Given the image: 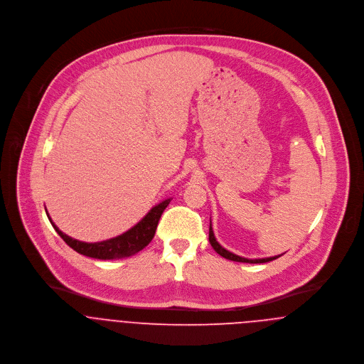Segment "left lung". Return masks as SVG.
Segmentation results:
<instances>
[{
    "mask_svg": "<svg viewBox=\"0 0 364 364\" xmlns=\"http://www.w3.org/2000/svg\"><path fill=\"white\" fill-rule=\"evenodd\" d=\"M208 241H210V244H211V247H213V250L218 254V255H221L223 258H225V259L234 260V262H244V263H264V262H270V260L277 259L279 257H282V255H277V257H270V258H262V259H247V258H242V257H238V255H235V254H232V252H230V251H227V250H224L218 242H217V240H215V237H214V232H213V228H211V221H210V228H208Z\"/></svg>",
    "mask_w": 364,
    "mask_h": 364,
    "instance_id": "1",
    "label": "left lung"
}]
</instances>
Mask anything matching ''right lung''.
I'll list each match as a JSON object with an SVG mask.
<instances>
[{
  "mask_svg": "<svg viewBox=\"0 0 364 364\" xmlns=\"http://www.w3.org/2000/svg\"><path fill=\"white\" fill-rule=\"evenodd\" d=\"M169 202L171 199H166L154 206L141 218V221H139L134 227H132L129 231L123 232L122 235H117L114 238L101 241V242H82L68 237L67 234L61 232L57 228V225L53 223L48 211L46 214L54 230L57 231V234L64 240V242L68 247H71L78 254L90 258H95V259H122L140 252L143 248H146L151 242L156 234V225L161 218V214L169 205Z\"/></svg>",
  "mask_w": 364,
  "mask_h": 364,
  "instance_id": "add662e5",
  "label": "right lung"
}]
</instances>
